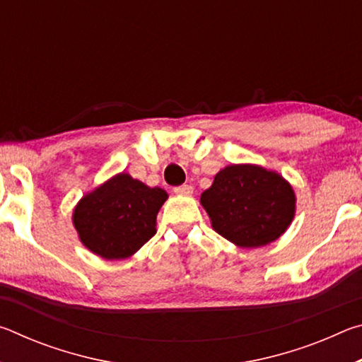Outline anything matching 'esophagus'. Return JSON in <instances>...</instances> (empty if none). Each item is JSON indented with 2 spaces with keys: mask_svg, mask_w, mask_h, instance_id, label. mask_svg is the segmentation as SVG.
I'll return each instance as SVG.
<instances>
[{
  "mask_svg": "<svg viewBox=\"0 0 362 362\" xmlns=\"http://www.w3.org/2000/svg\"><path fill=\"white\" fill-rule=\"evenodd\" d=\"M174 193H175V194L189 196V194L193 193V187H189V185H180V187H175V188H174Z\"/></svg>",
  "mask_w": 362,
  "mask_h": 362,
  "instance_id": "34e87169",
  "label": "esophagus"
}]
</instances>
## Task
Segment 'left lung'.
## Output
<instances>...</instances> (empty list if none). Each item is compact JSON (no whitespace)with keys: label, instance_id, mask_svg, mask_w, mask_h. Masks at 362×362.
<instances>
[{"label":"left lung","instance_id":"8db88e82","mask_svg":"<svg viewBox=\"0 0 362 362\" xmlns=\"http://www.w3.org/2000/svg\"><path fill=\"white\" fill-rule=\"evenodd\" d=\"M212 228L240 247L276 241L296 216V193L274 170L255 164H231L201 194Z\"/></svg>","mask_w":362,"mask_h":362}]
</instances>
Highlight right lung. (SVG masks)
I'll list each match as a JSON object with an SVG mask.
<instances>
[{
  "label": "right lung",
  "mask_w": 362,
  "mask_h": 362,
  "mask_svg": "<svg viewBox=\"0 0 362 362\" xmlns=\"http://www.w3.org/2000/svg\"><path fill=\"white\" fill-rule=\"evenodd\" d=\"M168 193L121 173L84 194L73 225L90 252L107 260L127 259L155 236L156 216Z\"/></svg>",
  "instance_id": "right-lung-1"
}]
</instances>
